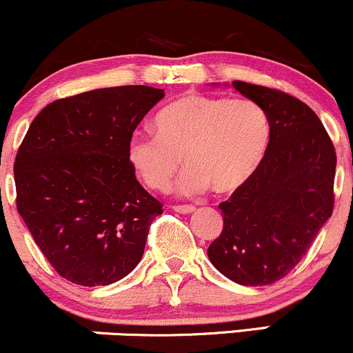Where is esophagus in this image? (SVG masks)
<instances>
[{
	"label": "esophagus",
	"mask_w": 353,
	"mask_h": 353,
	"mask_svg": "<svg viewBox=\"0 0 353 353\" xmlns=\"http://www.w3.org/2000/svg\"><path fill=\"white\" fill-rule=\"evenodd\" d=\"M172 208L178 213H185V215H187V213L195 212V207H192V205H175V207H172Z\"/></svg>",
	"instance_id": "obj_1"
}]
</instances>
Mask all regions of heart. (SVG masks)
I'll return each mask as SVG.
<instances>
[{"mask_svg": "<svg viewBox=\"0 0 353 353\" xmlns=\"http://www.w3.org/2000/svg\"><path fill=\"white\" fill-rule=\"evenodd\" d=\"M153 130L130 138L128 163L146 187L165 192L183 157V195L236 192L255 175L270 143L268 114L248 98L187 93L157 113Z\"/></svg>", "mask_w": 353, "mask_h": 353, "instance_id": "obj_1", "label": "heart"}]
</instances>
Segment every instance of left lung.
I'll return each mask as SVG.
<instances>
[{"label": "left lung", "mask_w": 353, "mask_h": 353, "mask_svg": "<svg viewBox=\"0 0 353 353\" xmlns=\"http://www.w3.org/2000/svg\"><path fill=\"white\" fill-rule=\"evenodd\" d=\"M232 86L267 112L270 143L255 175L219 205L223 230L208 259L232 282L262 287L302 260L332 216L336 155L303 101L252 83Z\"/></svg>", "instance_id": "1"}]
</instances>
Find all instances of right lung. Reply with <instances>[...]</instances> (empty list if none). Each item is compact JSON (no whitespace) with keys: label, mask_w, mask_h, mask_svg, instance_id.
<instances>
[{"label":"right lung","mask_w":353,"mask_h":353,"mask_svg":"<svg viewBox=\"0 0 353 353\" xmlns=\"http://www.w3.org/2000/svg\"><path fill=\"white\" fill-rule=\"evenodd\" d=\"M163 90L132 85L50 103L14 161L17 208L63 279L97 287L140 263L161 203L138 183L126 145Z\"/></svg>","instance_id":"right-lung-1"}]
</instances>
